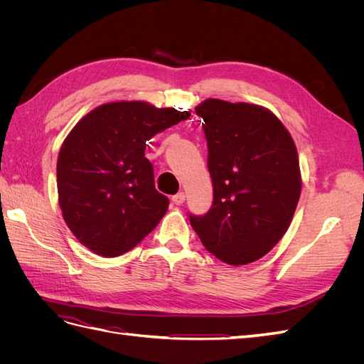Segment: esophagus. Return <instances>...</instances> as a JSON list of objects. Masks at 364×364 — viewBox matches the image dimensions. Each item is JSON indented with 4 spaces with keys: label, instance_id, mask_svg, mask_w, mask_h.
<instances>
[{
    "label": "esophagus",
    "instance_id": "1",
    "mask_svg": "<svg viewBox=\"0 0 364 364\" xmlns=\"http://www.w3.org/2000/svg\"><path fill=\"white\" fill-rule=\"evenodd\" d=\"M171 200H173V203H174V205H182V203L185 202V193H178V194H174V196L171 197Z\"/></svg>",
    "mask_w": 364,
    "mask_h": 364
}]
</instances>
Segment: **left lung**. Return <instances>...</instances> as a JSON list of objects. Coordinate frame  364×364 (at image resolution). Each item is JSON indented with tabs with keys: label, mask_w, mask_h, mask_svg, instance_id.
Instances as JSON below:
<instances>
[{
	"label": "left lung",
	"mask_w": 364,
	"mask_h": 364,
	"mask_svg": "<svg viewBox=\"0 0 364 364\" xmlns=\"http://www.w3.org/2000/svg\"><path fill=\"white\" fill-rule=\"evenodd\" d=\"M203 118L214 199L190 223L203 246L230 266L266 255L287 232L301 196L296 146L267 109L209 98Z\"/></svg>",
	"instance_id": "8db88e82"
}]
</instances>
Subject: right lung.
Wrapping results in <instances>:
<instances>
[{
    "label": "right lung",
    "instance_id": "1",
    "mask_svg": "<svg viewBox=\"0 0 364 364\" xmlns=\"http://www.w3.org/2000/svg\"><path fill=\"white\" fill-rule=\"evenodd\" d=\"M188 117L174 107L117 102L75 124L59 151L58 191L65 223L82 245L114 258L156 228L170 200L155 188L146 142Z\"/></svg>",
    "mask_w": 364,
    "mask_h": 364
}]
</instances>
